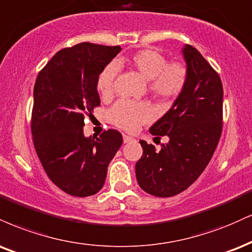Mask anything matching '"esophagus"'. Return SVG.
I'll return each mask as SVG.
<instances>
[{"mask_svg":"<svg viewBox=\"0 0 252 252\" xmlns=\"http://www.w3.org/2000/svg\"><path fill=\"white\" fill-rule=\"evenodd\" d=\"M131 141H134V138L130 137L128 135H123V142L124 143H130Z\"/></svg>","mask_w":252,"mask_h":252,"instance_id":"34e87169","label":"esophagus"}]
</instances>
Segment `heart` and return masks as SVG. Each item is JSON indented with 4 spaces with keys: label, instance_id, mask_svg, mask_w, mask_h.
I'll return each mask as SVG.
<instances>
[{
    "label": "heart",
    "instance_id": "b5f03b06",
    "mask_svg": "<svg viewBox=\"0 0 252 252\" xmlns=\"http://www.w3.org/2000/svg\"><path fill=\"white\" fill-rule=\"evenodd\" d=\"M132 70L148 80L150 93L160 101H172L183 93L188 82V68L180 61L168 62L166 57L154 49L136 51L126 60ZM117 69L109 64L97 77V92L103 98H108L114 93V81ZM109 118L115 126L128 131H134L141 124L148 123L153 118L150 105L144 102H132L121 99L109 111Z\"/></svg>",
    "mask_w": 252,
    "mask_h": 252
}]
</instances>
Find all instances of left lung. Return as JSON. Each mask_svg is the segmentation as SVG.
Wrapping results in <instances>:
<instances>
[{"label":"left lung","mask_w":252,"mask_h":252,"mask_svg":"<svg viewBox=\"0 0 252 252\" xmlns=\"http://www.w3.org/2000/svg\"><path fill=\"white\" fill-rule=\"evenodd\" d=\"M188 82L174 105L149 129L169 142L156 151L139 141L143 155L136 178L145 192L172 197L187 190L207 168L223 129V86L220 75L192 45L183 48Z\"/></svg>","instance_id":"1"}]
</instances>
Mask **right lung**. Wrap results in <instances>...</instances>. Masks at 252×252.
Returning <instances> with one entry per match:
<instances>
[{
	"label": "right lung",
	"mask_w": 252,
	"mask_h": 252,
	"mask_svg": "<svg viewBox=\"0 0 252 252\" xmlns=\"http://www.w3.org/2000/svg\"><path fill=\"white\" fill-rule=\"evenodd\" d=\"M120 45L83 42L57 51L38 72L32 111V142L50 181L75 197L102 189L108 165L123 143L122 134L104 130L84 137V116L99 107L97 77Z\"/></svg>",
	"instance_id": "add662e5"
}]
</instances>
